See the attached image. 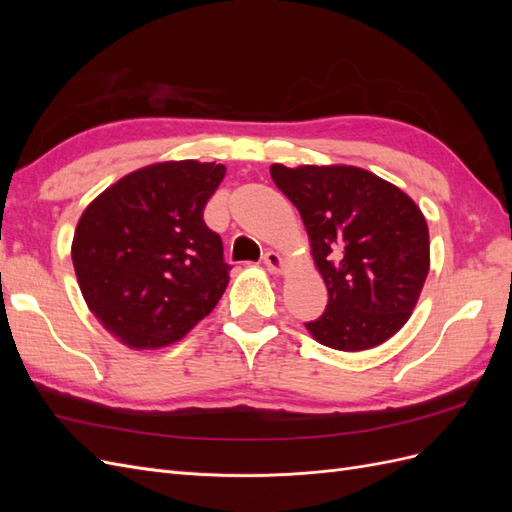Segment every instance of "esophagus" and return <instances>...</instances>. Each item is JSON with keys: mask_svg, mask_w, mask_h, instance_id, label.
<instances>
[{"mask_svg": "<svg viewBox=\"0 0 512 512\" xmlns=\"http://www.w3.org/2000/svg\"><path fill=\"white\" fill-rule=\"evenodd\" d=\"M262 262H265V267H267L271 273H280V271L284 269L282 256L277 254V252H273V250L265 252V256H262Z\"/></svg>", "mask_w": 512, "mask_h": 512, "instance_id": "34e87169", "label": "esophagus"}]
</instances>
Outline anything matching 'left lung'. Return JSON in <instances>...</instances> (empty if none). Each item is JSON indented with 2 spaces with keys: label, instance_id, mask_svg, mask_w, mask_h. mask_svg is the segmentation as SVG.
<instances>
[{
  "label": "left lung",
  "instance_id": "obj_1",
  "mask_svg": "<svg viewBox=\"0 0 512 512\" xmlns=\"http://www.w3.org/2000/svg\"><path fill=\"white\" fill-rule=\"evenodd\" d=\"M299 209L329 290L316 342L344 352L380 346L408 322L429 273V230L397 185L356 166H271Z\"/></svg>",
  "mask_w": 512,
  "mask_h": 512
}]
</instances>
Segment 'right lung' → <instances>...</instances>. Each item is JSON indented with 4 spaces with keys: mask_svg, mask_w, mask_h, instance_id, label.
<instances>
[{
    "mask_svg": "<svg viewBox=\"0 0 512 512\" xmlns=\"http://www.w3.org/2000/svg\"><path fill=\"white\" fill-rule=\"evenodd\" d=\"M224 175L215 162L151 164L83 211L72 241L76 280L121 344H175L222 299L230 265L203 211Z\"/></svg>",
    "mask_w": 512,
    "mask_h": 512,
    "instance_id": "right-lung-1",
    "label": "right lung"
}]
</instances>
